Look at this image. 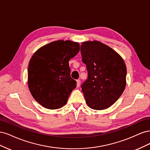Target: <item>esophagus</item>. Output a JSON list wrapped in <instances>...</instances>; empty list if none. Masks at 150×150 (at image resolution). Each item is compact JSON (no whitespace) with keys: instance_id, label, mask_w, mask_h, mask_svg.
<instances>
[{"instance_id":"esophagus-1","label":"esophagus","mask_w":150,"mask_h":150,"mask_svg":"<svg viewBox=\"0 0 150 150\" xmlns=\"http://www.w3.org/2000/svg\"><path fill=\"white\" fill-rule=\"evenodd\" d=\"M80 84H81V81H80V80H79V79L77 80V81H76V86H77V88H79V86H80Z\"/></svg>"}]
</instances>
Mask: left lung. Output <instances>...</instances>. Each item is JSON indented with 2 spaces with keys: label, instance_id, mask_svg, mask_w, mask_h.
Wrapping results in <instances>:
<instances>
[{
  "label": "left lung",
  "instance_id": "8db88e82",
  "mask_svg": "<svg viewBox=\"0 0 150 150\" xmlns=\"http://www.w3.org/2000/svg\"><path fill=\"white\" fill-rule=\"evenodd\" d=\"M81 52L88 75L81 86L86 103L93 110H105L119 99L125 89V61L112 48L98 40L82 42Z\"/></svg>",
  "mask_w": 150,
  "mask_h": 150
}]
</instances>
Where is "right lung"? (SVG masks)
Instances as JSON below:
<instances>
[{
    "label": "right lung",
    "mask_w": 150,
    "mask_h": 150,
    "mask_svg": "<svg viewBox=\"0 0 150 150\" xmlns=\"http://www.w3.org/2000/svg\"><path fill=\"white\" fill-rule=\"evenodd\" d=\"M78 42L59 40L40 47L28 66V87L35 100L49 110L66 104L76 87L70 76L69 61L79 51Z\"/></svg>",
    "instance_id": "obj_1"
}]
</instances>
